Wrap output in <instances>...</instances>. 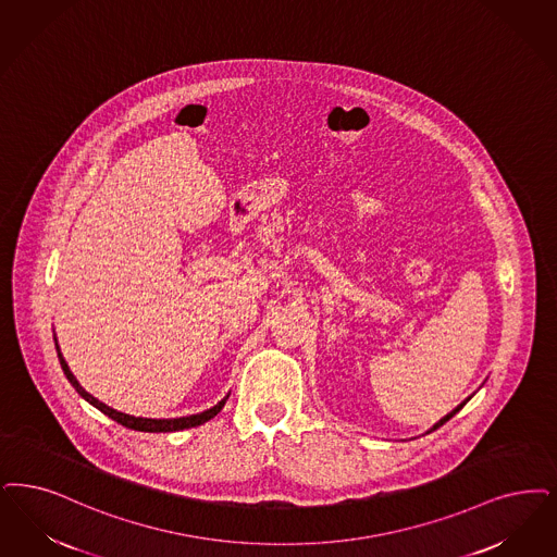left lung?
Masks as SVG:
<instances>
[{
    "instance_id": "obj_1",
    "label": "left lung",
    "mask_w": 557,
    "mask_h": 557,
    "mask_svg": "<svg viewBox=\"0 0 557 557\" xmlns=\"http://www.w3.org/2000/svg\"><path fill=\"white\" fill-rule=\"evenodd\" d=\"M465 404H467V401H465ZM465 404H460V406H458V408H456V410H451V412H449V414H447V417H444V419H442V421H440V423L435 424V426H433V429H431V431H435V429H437V426H442V424L447 423V421H449V419H451V417H454V414H456V412H458V410H462V406H465Z\"/></svg>"
}]
</instances>
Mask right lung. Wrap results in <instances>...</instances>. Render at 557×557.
<instances>
[{
    "mask_svg": "<svg viewBox=\"0 0 557 557\" xmlns=\"http://www.w3.org/2000/svg\"><path fill=\"white\" fill-rule=\"evenodd\" d=\"M58 358H60V364H62V371H64V375H66L67 381L72 383V387L85 398V400L92 404L95 408H99L103 414H108L110 419H113L115 423L124 424V426H128V429H134V431H147V433H170V431H182V429H190V426H199V424L207 423V421H211L220 410L223 408V404L225 400L220 401V404H215L213 408H209V410H205V412H200V414H193V417H182V419H136V417H131V414H124V412H117V410H113L110 406H106L103 401L97 400V398H92L89 392H85L83 387H81V383L76 381V377L70 373V369H67L66 360L64 357L60 355V348H58Z\"/></svg>",
    "mask_w": 557,
    "mask_h": 557,
    "instance_id": "1",
    "label": "right lung"
}]
</instances>
